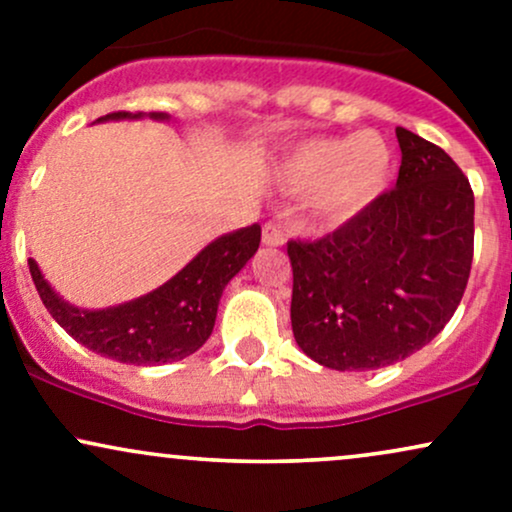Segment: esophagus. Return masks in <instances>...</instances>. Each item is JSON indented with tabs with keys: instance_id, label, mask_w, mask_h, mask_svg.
<instances>
[{
	"instance_id": "1",
	"label": "esophagus",
	"mask_w": 512,
	"mask_h": 512,
	"mask_svg": "<svg viewBox=\"0 0 512 512\" xmlns=\"http://www.w3.org/2000/svg\"><path fill=\"white\" fill-rule=\"evenodd\" d=\"M284 243H286V236L284 231H281V226H276V223H267V226L262 228V245H267V248H281Z\"/></svg>"
}]
</instances>
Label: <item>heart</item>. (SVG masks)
I'll return each instance as SVG.
<instances>
[{"label": "heart", "mask_w": 512, "mask_h": 512, "mask_svg": "<svg viewBox=\"0 0 512 512\" xmlns=\"http://www.w3.org/2000/svg\"><path fill=\"white\" fill-rule=\"evenodd\" d=\"M392 161V146L373 129L349 137H308L284 158L281 180L298 195L310 192V207L322 221L344 223L387 190Z\"/></svg>", "instance_id": "obj_1"}]
</instances>
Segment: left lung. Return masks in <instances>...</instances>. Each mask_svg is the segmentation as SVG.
I'll return each mask as SVG.
<instances>
[{"label":"left lung","mask_w":512,"mask_h":512,"mask_svg":"<svg viewBox=\"0 0 512 512\" xmlns=\"http://www.w3.org/2000/svg\"><path fill=\"white\" fill-rule=\"evenodd\" d=\"M395 190L320 240H291V327L332 370H375L431 342L455 315L474 255V192L436 144L397 127Z\"/></svg>","instance_id":"obj_1"}]
</instances>
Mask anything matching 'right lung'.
Returning <instances> with one entry per match:
<instances>
[{"instance_id": "add662e5", "label": "right lung", "mask_w": 512, "mask_h": 512, "mask_svg": "<svg viewBox=\"0 0 512 512\" xmlns=\"http://www.w3.org/2000/svg\"><path fill=\"white\" fill-rule=\"evenodd\" d=\"M144 113H110L96 122L139 120ZM151 120H168L166 113H149ZM262 228L252 223L233 233H223L192 257L173 279L158 289L113 305V308H76L48 284L38 262L28 260L40 301L69 337L96 351L132 366H158L180 361L211 337L221 293L228 281L260 248Z\"/></svg>"}]
</instances>
